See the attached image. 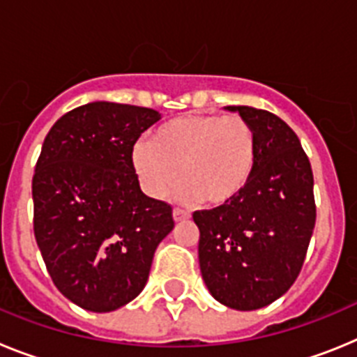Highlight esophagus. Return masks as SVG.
Segmentation results:
<instances>
[{
  "label": "esophagus",
  "instance_id": "34e87169",
  "mask_svg": "<svg viewBox=\"0 0 357 357\" xmlns=\"http://www.w3.org/2000/svg\"><path fill=\"white\" fill-rule=\"evenodd\" d=\"M188 218H189V213H185V211L173 209V220H175V222H184V220H188Z\"/></svg>",
  "mask_w": 357,
  "mask_h": 357
}]
</instances>
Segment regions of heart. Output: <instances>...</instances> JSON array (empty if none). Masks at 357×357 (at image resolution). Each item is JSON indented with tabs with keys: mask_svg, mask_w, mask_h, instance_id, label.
Returning a JSON list of instances; mask_svg holds the SVG:
<instances>
[{
	"mask_svg": "<svg viewBox=\"0 0 357 357\" xmlns=\"http://www.w3.org/2000/svg\"><path fill=\"white\" fill-rule=\"evenodd\" d=\"M134 169L150 197L172 189L182 202L204 200L222 207L234 202L250 182L257 162V137L238 114H189L160 125L150 143L135 144Z\"/></svg>",
	"mask_w": 357,
	"mask_h": 357,
	"instance_id": "b5f03b06",
	"label": "heart"
}]
</instances>
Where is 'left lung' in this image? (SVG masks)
<instances>
[{
  "instance_id": "left-lung-1",
  "label": "left lung",
  "mask_w": 357,
  "mask_h": 357,
  "mask_svg": "<svg viewBox=\"0 0 357 357\" xmlns=\"http://www.w3.org/2000/svg\"><path fill=\"white\" fill-rule=\"evenodd\" d=\"M227 109L254 128L257 162L234 202L193 213L198 261L218 302L252 311L284 295L301 273L317 222L313 169L279 116L247 105Z\"/></svg>"
}]
</instances>
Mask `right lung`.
Wrapping results in <instances>:
<instances>
[{
  "label": "right lung",
  "mask_w": 357,
  "mask_h": 357,
  "mask_svg": "<svg viewBox=\"0 0 357 357\" xmlns=\"http://www.w3.org/2000/svg\"><path fill=\"white\" fill-rule=\"evenodd\" d=\"M160 114L93 102L56 119L31 181L33 232L53 284L94 313L143 291L173 209L141 191L132 150Z\"/></svg>",
  "instance_id": "right-lung-1"
}]
</instances>
